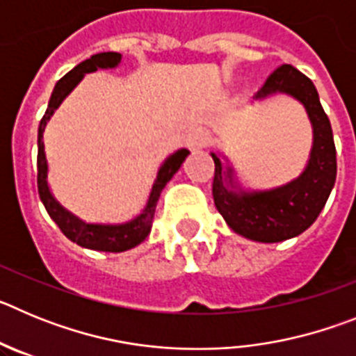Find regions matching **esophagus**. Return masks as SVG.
Returning a JSON list of instances; mask_svg holds the SVG:
<instances>
[{
	"instance_id": "obj_1",
	"label": "esophagus",
	"mask_w": 356,
	"mask_h": 356,
	"mask_svg": "<svg viewBox=\"0 0 356 356\" xmlns=\"http://www.w3.org/2000/svg\"><path fill=\"white\" fill-rule=\"evenodd\" d=\"M210 137H209V131L205 128L196 127V128H191L185 135V146L188 149H201V147H205L209 144Z\"/></svg>"
}]
</instances>
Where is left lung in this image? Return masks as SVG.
<instances>
[{"mask_svg": "<svg viewBox=\"0 0 356 356\" xmlns=\"http://www.w3.org/2000/svg\"><path fill=\"white\" fill-rule=\"evenodd\" d=\"M287 94L307 110L314 143L307 168L298 178L269 191H242L234 169L222 165L216 153L212 194L216 209L235 234L257 242H280L303 234L325 209L337 176V151L332 124L321 106L316 85L292 65H280L269 74L254 99Z\"/></svg>", "mask_w": 356, "mask_h": 356, "instance_id": "left-lung-1", "label": "left lung"}]
</instances>
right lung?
<instances>
[{"label": "right lung", "instance_id": "obj_1", "mask_svg": "<svg viewBox=\"0 0 356 356\" xmlns=\"http://www.w3.org/2000/svg\"><path fill=\"white\" fill-rule=\"evenodd\" d=\"M121 64V53L106 51L92 55L90 58L78 64L76 67L65 74L64 78L56 81L55 89H53L51 97H49L48 108L46 114L42 115L39 124V135H37V187H39L40 201L44 203L46 210H48L49 217L58 225L62 229V234L69 238V241L76 242L78 246L87 248V250L96 251H108V253H121V251L131 250V248L139 246L140 242L149 235L151 225H153V217H155L156 201H159L162 188L168 185L176 171L180 169L184 160L191 153L188 149H178L172 155L165 159V162L160 165L159 172H156V180L151 187L149 197L144 207L143 213L122 225H92V222H85L78 219L74 213L65 210L58 201L53 197L51 191L48 185V160H46V153H44V143L42 135L46 130V124L55 114V110L60 106L65 97L71 94V90L76 87L81 81V78L87 72H94L97 69H114Z\"/></svg>", "mask_w": 356, "mask_h": 356}]
</instances>
